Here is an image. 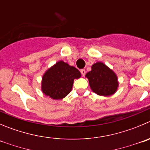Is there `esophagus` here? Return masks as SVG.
<instances>
[{
    "instance_id": "esophagus-1",
    "label": "esophagus",
    "mask_w": 150,
    "mask_h": 150,
    "mask_svg": "<svg viewBox=\"0 0 150 150\" xmlns=\"http://www.w3.org/2000/svg\"><path fill=\"white\" fill-rule=\"evenodd\" d=\"M80 72H81V74H82V76H85V74H86V71H85V69H82V70H80Z\"/></svg>"
}]
</instances>
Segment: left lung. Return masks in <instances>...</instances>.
<instances>
[{"label": "left lung", "mask_w": 150, "mask_h": 150, "mask_svg": "<svg viewBox=\"0 0 150 150\" xmlns=\"http://www.w3.org/2000/svg\"><path fill=\"white\" fill-rule=\"evenodd\" d=\"M89 85L94 93L101 96H110L118 88V81L115 73L102 62L92 65V70L86 74Z\"/></svg>", "instance_id": "obj_1"}]
</instances>
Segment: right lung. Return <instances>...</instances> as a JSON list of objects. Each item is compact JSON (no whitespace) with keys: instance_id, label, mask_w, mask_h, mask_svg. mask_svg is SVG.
Segmentation results:
<instances>
[{"instance_id":"add662e5","label":"right lung","mask_w":150,"mask_h":150,"mask_svg":"<svg viewBox=\"0 0 150 150\" xmlns=\"http://www.w3.org/2000/svg\"><path fill=\"white\" fill-rule=\"evenodd\" d=\"M79 70L59 61L42 76V91L53 99H62L71 91L74 79H79Z\"/></svg>"}]
</instances>
